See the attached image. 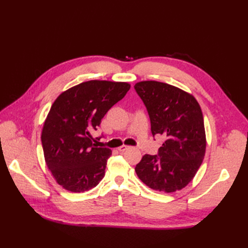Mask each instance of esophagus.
Returning a JSON list of instances; mask_svg holds the SVG:
<instances>
[{
  "label": "esophagus",
  "instance_id": "1",
  "mask_svg": "<svg viewBox=\"0 0 248 248\" xmlns=\"http://www.w3.org/2000/svg\"><path fill=\"white\" fill-rule=\"evenodd\" d=\"M128 148H129L128 146H126V145H123V146H121V147H119V148H118V150H119V151H120V152H124V151H126V150H127V149H128Z\"/></svg>",
  "mask_w": 248,
  "mask_h": 248
}]
</instances>
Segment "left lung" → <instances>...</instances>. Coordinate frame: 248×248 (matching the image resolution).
Segmentation results:
<instances>
[{
    "instance_id": "left-lung-1",
    "label": "left lung",
    "mask_w": 248,
    "mask_h": 248,
    "mask_svg": "<svg viewBox=\"0 0 248 248\" xmlns=\"http://www.w3.org/2000/svg\"><path fill=\"white\" fill-rule=\"evenodd\" d=\"M134 89L147 108L153 137H166L157 155L142 156L137 175L154 190L182 189L196 176L206 152L200 104L192 95L160 81H140Z\"/></svg>"
}]
</instances>
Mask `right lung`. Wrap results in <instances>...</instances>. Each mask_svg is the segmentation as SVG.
<instances>
[{"label": "right lung", "mask_w": 248, "mask_h": 248, "mask_svg": "<svg viewBox=\"0 0 248 248\" xmlns=\"http://www.w3.org/2000/svg\"><path fill=\"white\" fill-rule=\"evenodd\" d=\"M129 89L127 82L89 80L68 89L52 103L41 142L47 168L65 189L84 192L104 177L111 150L97 147L92 132Z\"/></svg>", "instance_id": "right-lung-1"}]
</instances>
